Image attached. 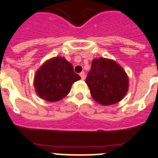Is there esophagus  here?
Instances as JSON below:
<instances>
[{
  "label": "esophagus",
  "instance_id": "1",
  "mask_svg": "<svg viewBox=\"0 0 158 158\" xmlns=\"http://www.w3.org/2000/svg\"><path fill=\"white\" fill-rule=\"evenodd\" d=\"M80 76L81 77V80H85V72L81 73Z\"/></svg>",
  "mask_w": 158,
  "mask_h": 158
}]
</instances>
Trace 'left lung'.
I'll return each mask as SVG.
<instances>
[{
	"label": "left lung",
	"mask_w": 158,
	"mask_h": 158,
	"mask_svg": "<svg viewBox=\"0 0 158 158\" xmlns=\"http://www.w3.org/2000/svg\"><path fill=\"white\" fill-rule=\"evenodd\" d=\"M85 82L92 97L104 106L122 100L129 88L128 76L123 67L114 60L105 58L93 60Z\"/></svg>",
	"instance_id": "8db88e82"
}]
</instances>
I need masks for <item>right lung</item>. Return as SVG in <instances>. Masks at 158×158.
<instances>
[{
  "label": "right lung",
  "mask_w": 158,
  "mask_h": 158,
  "mask_svg": "<svg viewBox=\"0 0 158 158\" xmlns=\"http://www.w3.org/2000/svg\"><path fill=\"white\" fill-rule=\"evenodd\" d=\"M80 79L70 62L64 57H54L47 60L36 71L35 90L41 99L57 102L69 94L73 84Z\"/></svg>",
  "instance_id": "obj_1"
}]
</instances>
